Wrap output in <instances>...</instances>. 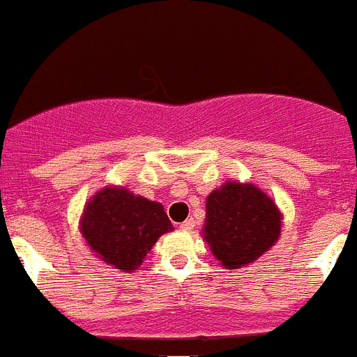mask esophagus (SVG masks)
Listing matches in <instances>:
<instances>
[{
	"mask_svg": "<svg viewBox=\"0 0 357 357\" xmlns=\"http://www.w3.org/2000/svg\"><path fill=\"white\" fill-rule=\"evenodd\" d=\"M179 229L185 230V232H188V230H192V229H194V220H187V221H183V223L179 225Z\"/></svg>",
	"mask_w": 357,
	"mask_h": 357,
	"instance_id": "34e87169",
	"label": "esophagus"
}]
</instances>
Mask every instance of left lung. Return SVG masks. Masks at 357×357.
<instances>
[{
  "label": "left lung",
  "instance_id": "obj_1",
  "mask_svg": "<svg viewBox=\"0 0 357 357\" xmlns=\"http://www.w3.org/2000/svg\"><path fill=\"white\" fill-rule=\"evenodd\" d=\"M205 206L203 239L229 271L254 263L280 239L283 214L254 183L225 181L206 196Z\"/></svg>",
  "mask_w": 357,
  "mask_h": 357
}]
</instances>
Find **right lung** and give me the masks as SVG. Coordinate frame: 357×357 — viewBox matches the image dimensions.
I'll list each match as a JSON object with an SVG mask.
<instances>
[{
  "label": "right lung",
  "instance_id": "1",
  "mask_svg": "<svg viewBox=\"0 0 357 357\" xmlns=\"http://www.w3.org/2000/svg\"><path fill=\"white\" fill-rule=\"evenodd\" d=\"M79 230L96 257L112 268L134 272L174 227L161 203L107 185L85 203Z\"/></svg>",
  "mask_w": 357,
  "mask_h": 357
}]
</instances>
